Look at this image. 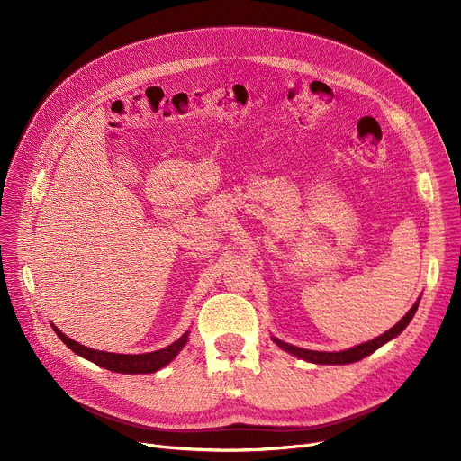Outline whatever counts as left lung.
<instances>
[{"instance_id":"left-lung-1","label":"left lung","mask_w":461,"mask_h":461,"mask_svg":"<svg viewBox=\"0 0 461 461\" xmlns=\"http://www.w3.org/2000/svg\"><path fill=\"white\" fill-rule=\"evenodd\" d=\"M418 304H420V299L416 301V304L402 317V321L398 324H393L390 330H386L384 334H381L379 338L368 341V343H363V345H357V347H352L348 350H341V352H315V350H306V348H299V347H294V345H288L281 339H276V345H279L283 350L290 352L292 356L299 357V359H304V361H310V363H317V365H347V363H356V361H361L363 357L370 356L372 352H375L379 347H383L384 343H388L390 339L398 338L407 324L412 321L416 310H418Z\"/></svg>"}]
</instances>
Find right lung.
I'll list each match as a JSON object with an SVG mask.
<instances>
[{
  "label": "right lung",
  "mask_w": 461,
  "mask_h": 461,
  "mask_svg": "<svg viewBox=\"0 0 461 461\" xmlns=\"http://www.w3.org/2000/svg\"><path fill=\"white\" fill-rule=\"evenodd\" d=\"M52 328H54V332L58 334V338L65 345H68L75 354L93 361L95 365H98L102 368H107L111 372H120V374H151V372H157V370L164 368L184 348V345L187 343V334H189V332H185L175 343H171L169 347H166L162 350H157V352H149V354H113V352H100V350L87 348V347L73 341L63 332H59L56 326H52Z\"/></svg>",
  "instance_id": "1"
}]
</instances>
